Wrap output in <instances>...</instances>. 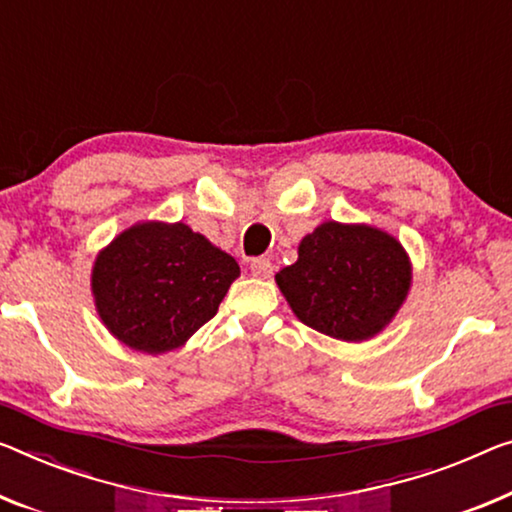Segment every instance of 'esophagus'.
<instances>
[{
    "instance_id": "1",
    "label": "esophagus",
    "mask_w": 512,
    "mask_h": 512,
    "mask_svg": "<svg viewBox=\"0 0 512 512\" xmlns=\"http://www.w3.org/2000/svg\"><path fill=\"white\" fill-rule=\"evenodd\" d=\"M249 270H251V274H254V277L267 279V277H270V274H272L270 258H254V261L249 263Z\"/></svg>"
}]
</instances>
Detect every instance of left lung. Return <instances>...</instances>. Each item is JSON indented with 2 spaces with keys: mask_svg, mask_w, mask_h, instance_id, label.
I'll return each mask as SVG.
<instances>
[{
  "mask_svg": "<svg viewBox=\"0 0 512 512\" xmlns=\"http://www.w3.org/2000/svg\"><path fill=\"white\" fill-rule=\"evenodd\" d=\"M274 279L304 325L357 343L380 334L396 316L410 290L412 265L389 233L325 222Z\"/></svg>",
  "mask_w": 512,
  "mask_h": 512,
  "instance_id": "left-lung-1",
  "label": "left lung"
}]
</instances>
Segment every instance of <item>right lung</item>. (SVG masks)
<instances>
[{"label": "right lung", "mask_w": 512, "mask_h": 512, "mask_svg": "<svg viewBox=\"0 0 512 512\" xmlns=\"http://www.w3.org/2000/svg\"><path fill=\"white\" fill-rule=\"evenodd\" d=\"M240 277L235 258L183 222H141L96 258L91 288L100 320L146 355L176 350L219 309Z\"/></svg>", "instance_id": "add662e5"}]
</instances>
